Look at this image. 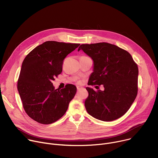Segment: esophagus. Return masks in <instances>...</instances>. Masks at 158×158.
Segmentation results:
<instances>
[{
  "label": "esophagus",
  "mask_w": 158,
  "mask_h": 158,
  "mask_svg": "<svg viewBox=\"0 0 158 158\" xmlns=\"http://www.w3.org/2000/svg\"><path fill=\"white\" fill-rule=\"evenodd\" d=\"M81 89H82V87H77V91H80V90H81Z\"/></svg>",
  "instance_id": "obj_1"
}]
</instances>
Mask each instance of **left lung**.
I'll return each instance as SVG.
<instances>
[{
    "label": "left lung",
    "mask_w": 158,
    "mask_h": 158,
    "mask_svg": "<svg viewBox=\"0 0 158 158\" xmlns=\"http://www.w3.org/2000/svg\"><path fill=\"white\" fill-rule=\"evenodd\" d=\"M82 50L94 61L89 85H103L104 91L86 87L87 112L94 118L112 121L129 110L138 94V67L126 51L106 42L81 44ZM98 87L99 86H96ZM97 89V88H96Z\"/></svg>",
    "instance_id": "left-lung-1"
}]
</instances>
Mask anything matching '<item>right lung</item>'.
I'll return each instance as SVG.
<instances>
[{
	"mask_svg": "<svg viewBox=\"0 0 158 158\" xmlns=\"http://www.w3.org/2000/svg\"><path fill=\"white\" fill-rule=\"evenodd\" d=\"M79 44L46 41L29 52L22 64L17 89L27 115L39 123L52 124L65 113L77 88L56 89L52 81L62 71L65 57Z\"/></svg>",
	"mask_w": 158,
	"mask_h": 158,
	"instance_id": "add662e5",
	"label": "right lung"
}]
</instances>
